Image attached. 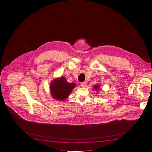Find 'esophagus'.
<instances>
[{
    "mask_svg": "<svg viewBox=\"0 0 152 152\" xmlns=\"http://www.w3.org/2000/svg\"><path fill=\"white\" fill-rule=\"evenodd\" d=\"M80 86L81 87H85L86 86V83L85 82H81L80 83Z\"/></svg>",
    "mask_w": 152,
    "mask_h": 152,
    "instance_id": "esophagus-1",
    "label": "esophagus"
}]
</instances>
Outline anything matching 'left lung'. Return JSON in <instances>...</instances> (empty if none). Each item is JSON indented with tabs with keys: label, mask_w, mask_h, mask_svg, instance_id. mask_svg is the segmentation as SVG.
Instances as JSON below:
<instances>
[{
	"label": "left lung",
	"mask_w": 152,
	"mask_h": 152,
	"mask_svg": "<svg viewBox=\"0 0 152 152\" xmlns=\"http://www.w3.org/2000/svg\"><path fill=\"white\" fill-rule=\"evenodd\" d=\"M100 86L99 85H96V86H94V90H96V91H98V90H99L100 89Z\"/></svg>",
	"instance_id": "obj_1"
}]
</instances>
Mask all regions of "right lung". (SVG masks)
<instances>
[{"mask_svg": "<svg viewBox=\"0 0 152 152\" xmlns=\"http://www.w3.org/2000/svg\"><path fill=\"white\" fill-rule=\"evenodd\" d=\"M76 87L73 83H69L64 77L53 80L50 85L51 96L54 99L60 101H64L68 96L73 89Z\"/></svg>", "mask_w": 152, "mask_h": 152, "instance_id": "add662e5", "label": "right lung"}]
</instances>
